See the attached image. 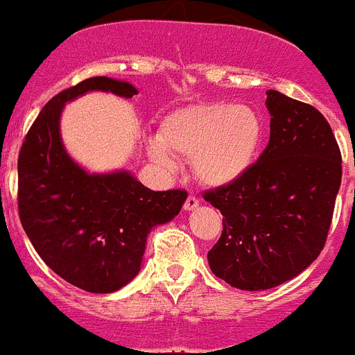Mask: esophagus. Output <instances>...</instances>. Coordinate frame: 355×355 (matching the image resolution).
I'll list each match as a JSON object with an SVG mask.
<instances>
[{"mask_svg": "<svg viewBox=\"0 0 355 355\" xmlns=\"http://www.w3.org/2000/svg\"><path fill=\"white\" fill-rule=\"evenodd\" d=\"M199 206V201H198V198H196L194 194H189L187 196V199H185V202H184V209L185 211H192V209H196Z\"/></svg>", "mask_w": 355, "mask_h": 355, "instance_id": "34e87169", "label": "esophagus"}]
</instances>
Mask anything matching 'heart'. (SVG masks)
Listing matches in <instances>:
<instances>
[{
    "mask_svg": "<svg viewBox=\"0 0 355 355\" xmlns=\"http://www.w3.org/2000/svg\"><path fill=\"white\" fill-rule=\"evenodd\" d=\"M263 125L248 105L227 102L187 105L168 114L161 123L159 140L149 154L164 168L175 163L168 150L194 159V171L208 185H227L243 177L257 159Z\"/></svg>",
    "mask_w": 355,
    "mask_h": 355,
    "instance_id": "heart-1",
    "label": "heart"
}]
</instances>
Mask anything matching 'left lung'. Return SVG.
I'll list each match as a JSON object with an SVG mask.
<instances>
[{"label": "left lung", "instance_id": "obj_1", "mask_svg": "<svg viewBox=\"0 0 355 355\" xmlns=\"http://www.w3.org/2000/svg\"><path fill=\"white\" fill-rule=\"evenodd\" d=\"M265 105L269 146L243 177L205 192L223 215L209 269L246 291L279 286L319 257L342 182L340 147L318 109L276 90Z\"/></svg>", "mask_w": 355, "mask_h": 355}]
</instances>
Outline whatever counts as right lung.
<instances>
[{
    "instance_id": "obj_1",
    "label": "right lung",
    "mask_w": 355,
    "mask_h": 355,
    "mask_svg": "<svg viewBox=\"0 0 355 355\" xmlns=\"http://www.w3.org/2000/svg\"><path fill=\"white\" fill-rule=\"evenodd\" d=\"M88 92L139 94L130 83L97 76L44 105L20 147L19 216L57 276L90 293H112L140 272L147 236L178 215L187 192L150 191L130 171L88 173L72 161L60 139V114Z\"/></svg>"
}]
</instances>
